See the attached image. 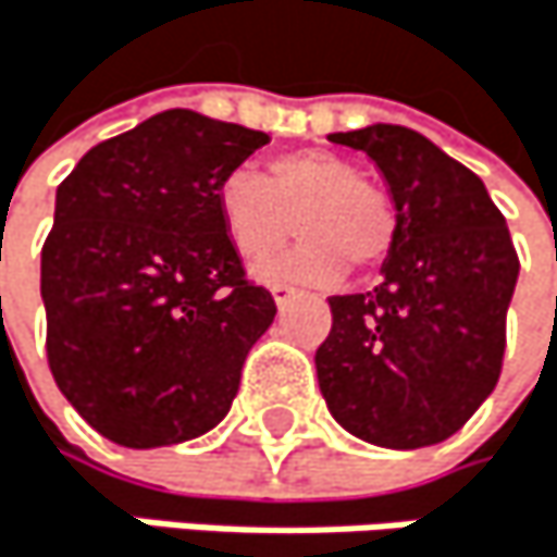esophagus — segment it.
<instances>
[{
	"instance_id": "34e87169",
	"label": "esophagus",
	"mask_w": 557,
	"mask_h": 557,
	"mask_svg": "<svg viewBox=\"0 0 557 557\" xmlns=\"http://www.w3.org/2000/svg\"><path fill=\"white\" fill-rule=\"evenodd\" d=\"M270 294H273L276 307H287V304L297 297V287H287V284H270Z\"/></svg>"
}]
</instances>
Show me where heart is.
<instances>
[{"mask_svg":"<svg viewBox=\"0 0 557 557\" xmlns=\"http://www.w3.org/2000/svg\"><path fill=\"white\" fill-rule=\"evenodd\" d=\"M218 218L231 247L253 267L281 250L294 227L304 231V240L263 273L307 284L339 281L346 263L380 267L399 234L393 197L360 177L349 158L320 148L270 158L267 177L227 171L218 184Z\"/></svg>","mask_w":557,"mask_h":557,"instance_id":"obj_1","label":"heart"}]
</instances>
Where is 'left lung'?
Segmentation results:
<instances>
[{
	"instance_id": "obj_1",
	"label": "left lung",
	"mask_w": 557,
	"mask_h": 557,
	"mask_svg": "<svg viewBox=\"0 0 557 557\" xmlns=\"http://www.w3.org/2000/svg\"><path fill=\"white\" fill-rule=\"evenodd\" d=\"M330 141L383 171L399 214L383 284L330 297L317 380L333 419L383 449L449 440L495 389L519 253L485 184L412 128L370 125Z\"/></svg>"
}]
</instances>
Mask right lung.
Masks as SVG:
<instances>
[{"label": "right lung", "instance_id": "1", "mask_svg": "<svg viewBox=\"0 0 557 557\" xmlns=\"http://www.w3.org/2000/svg\"><path fill=\"white\" fill-rule=\"evenodd\" d=\"M270 138L187 108L95 145L55 190L46 352L104 440L158 449L214 429L273 323L218 218V184Z\"/></svg>", "mask_w": 557, "mask_h": 557}]
</instances>
